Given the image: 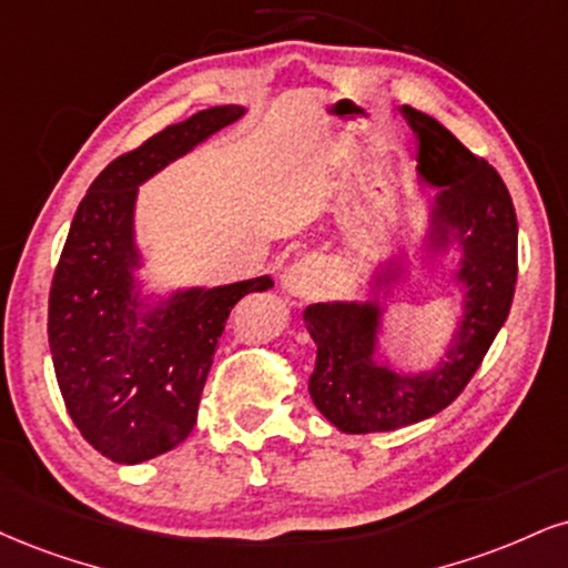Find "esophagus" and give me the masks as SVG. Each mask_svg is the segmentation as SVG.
Returning a JSON list of instances; mask_svg holds the SVG:
<instances>
[{"instance_id": "1", "label": "esophagus", "mask_w": 568, "mask_h": 568, "mask_svg": "<svg viewBox=\"0 0 568 568\" xmlns=\"http://www.w3.org/2000/svg\"><path fill=\"white\" fill-rule=\"evenodd\" d=\"M327 272L320 256H304L283 275V291L293 298H314L325 291Z\"/></svg>"}]
</instances>
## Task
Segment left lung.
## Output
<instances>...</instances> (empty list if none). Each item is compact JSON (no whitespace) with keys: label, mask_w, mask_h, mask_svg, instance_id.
<instances>
[{"label":"left lung","mask_w":568,"mask_h":568,"mask_svg":"<svg viewBox=\"0 0 568 568\" xmlns=\"http://www.w3.org/2000/svg\"><path fill=\"white\" fill-rule=\"evenodd\" d=\"M402 113L418 136L420 182L436 187L426 251L460 248L455 283L463 291V314L434 371L396 373L388 362H378V333L381 293L388 296L402 280V258L375 270L367 302L306 306V331L317 344L312 402L344 434L394 432L453 405L508 320L516 291L518 222L500 174L428 113L409 105Z\"/></svg>","instance_id":"left-lung-1"}]
</instances>
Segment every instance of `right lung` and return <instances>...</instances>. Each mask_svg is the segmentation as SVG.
I'll return each instance as SVG.
<instances>
[{
    "label": "right lung",
    "instance_id": "1",
    "mask_svg": "<svg viewBox=\"0 0 568 568\" xmlns=\"http://www.w3.org/2000/svg\"><path fill=\"white\" fill-rule=\"evenodd\" d=\"M243 113L197 111L119 155L89 184L68 230L47 320L52 365L71 420L113 463H145L187 439L232 306L272 288L262 275L153 304L134 275L136 187Z\"/></svg>",
    "mask_w": 568,
    "mask_h": 568
}]
</instances>
